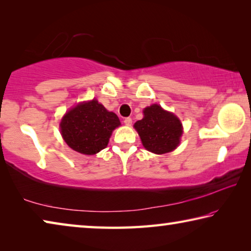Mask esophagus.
<instances>
[{"instance_id": "obj_1", "label": "esophagus", "mask_w": 251, "mask_h": 251, "mask_svg": "<svg viewBox=\"0 0 251 251\" xmlns=\"http://www.w3.org/2000/svg\"><path fill=\"white\" fill-rule=\"evenodd\" d=\"M124 124H125V125H127V126H129V125L131 124V118H130V117H126V118H124Z\"/></svg>"}]
</instances>
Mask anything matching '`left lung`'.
Returning a JSON list of instances; mask_svg holds the SVG:
<instances>
[{"label": "left lung", "mask_w": 251, "mask_h": 251, "mask_svg": "<svg viewBox=\"0 0 251 251\" xmlns=\"http://www.w3.org/2000/svg\"><path fill=\"white\" fill-rule=\"evenodd\" d=\"M134 127L144 147L155 154H166L175 150L182 134L180 121L157 104L144 109V118L136 122Z\"/></svg>", "instance_id": "obj_1"}]
</instances>
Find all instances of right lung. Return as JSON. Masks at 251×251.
I'll use <instances>...</instances> for the list:
<instances>
[{
    "instance_id": "1",
    "label": "right lung",
    "mask_w": 251,
    "mask_h": 251,
    "mask_svg": "<svg viewBox=\"0 0 251 251\" xmlns=\"http://www.w3.org/2000/svg\"><path fill=\"white\" fill-rule=\"evenodd\" d=\"M121 125L115 113L108 112L96 100L78 104L65 114L61 133L72 150L94 155L107 146L112 131Z\"/></svg>"
}]
</instances>
